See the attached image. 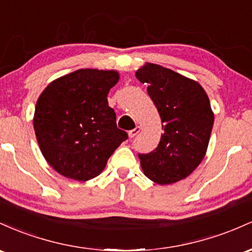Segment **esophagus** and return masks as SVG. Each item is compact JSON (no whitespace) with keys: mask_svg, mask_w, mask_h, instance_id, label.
I'll return each mask as SVG.
<instances>
[{"mask_svg":"<svg viewBox=\"0 0 252 252\" xmlns=\"http://www.w3.org/2000/svg\"><path fill=\"white\" fill-rule=\"evenodd\" d=\"M140 129H141V127H140V126H137V127H135V128L131 129V131H128V137H129V138H134L135 135L139 133Z\"/></svg>","mask_w":252,"mask_h":252,"instance_id":"1","label":"esophagus"}]
</instances>
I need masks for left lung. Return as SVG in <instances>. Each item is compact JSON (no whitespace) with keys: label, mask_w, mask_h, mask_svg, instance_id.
I'll use <instances>...</instances> for the list:
<instances>
[{"label":"left lung","mask_w":252,"mask_h":252,"mask_svg":"<svg viewBox=\"0 0 252 252\" xmlns=\"http://www.w3.org/2000/svg\"><path fill=\"white\" fill-rule=\"evenodd\" d=\"M135 77L148 83L164 128L157 148L138 155L141 169L158 185L179 182L199 166L207 151L214 123L210 98L197 82L157 64L146 63Z\"/></svg>","instance_id":"left-lung-1"}]
</instances>
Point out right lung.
Here are the masks:
<instances>
[{
  "instance_id": "right-lung-1",
  "label": "right lung",
  "mask_w": 252,
  "mask_h": 252,
  "mask_svg": "<svg viewBox=\"0 0 252 252\" xmlns=\"http://www.w3.org/2000/svg\"><path fill=\"white\" fill-rule=\"evenodd\" d=\"M118 81L114 70L80 69L51 82L39 96L33 118L36 140L58 174L81 182L94 179L128 138L117 127L107 100Z\"/></svg>"
}]
</instances>
